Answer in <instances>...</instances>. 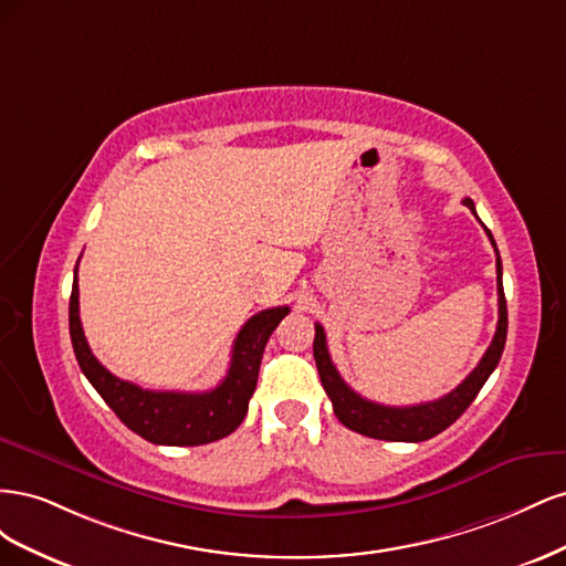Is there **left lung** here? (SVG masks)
I'll use <instances>...</instances> for the list:
<instances>
[{"label":"left lung","instance_id":"8db88e82","mask_svg":"<svg viewBox=\"0 0 566 566\" xmlns=\"http://www.w3.org/2000/svg\"><path fill=\"white\" fill-rule=\"evenodd\" d=\"M468 205L472 214L476 217L474 202L470 198L462 200ZM486 235L491 245L495 248V241L491 231L486 229ZM495 273H499V325H495V335L482 361L476 368L462 380L447 397L427 403L416 406H382L364 399L361 394H356L345 380L339 378L337 368L333 366V358L328 354V345H325V333L323 325L316 323V337H314V358L316 368L321 375V385L333 401V410L337 420L349 427V430L370 437V439H385V441H424L432 439L439 432L447 430L462 413H465L468 406L476 399L479 389L484 387L489 375L495 370L501 361V354L505 349V337H507V304L503 293V264L499 250H495Z\"/></svg>","mask_w":566,"mask_h":566}]
</instances>
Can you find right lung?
I'll return each instance as SVG.
<instances>
[{
    "instance_id": "right-lung-1",
    "label": "right lung",
    "mask_w": 566,
    "mask_h": 566,
    "mask_svg": "<svg viewBox=\"0 0 566 566\" xmlns=\"http://www.w3.org/2000/svg\"><path fill=\"white\" fill-rule=\"evenodd\" d=\"M287 312V306H273V310L254 314L233 342L227 378L214 389L200 394L142 389L139 385L115 378L111 370L98 364L80 321L77 266L67 321H71L73 349L84 378L132 432L150 443H163V447H200V443L229 437L243 422L256 387L266 342Z\"/></svg>"
}]
</instances>
